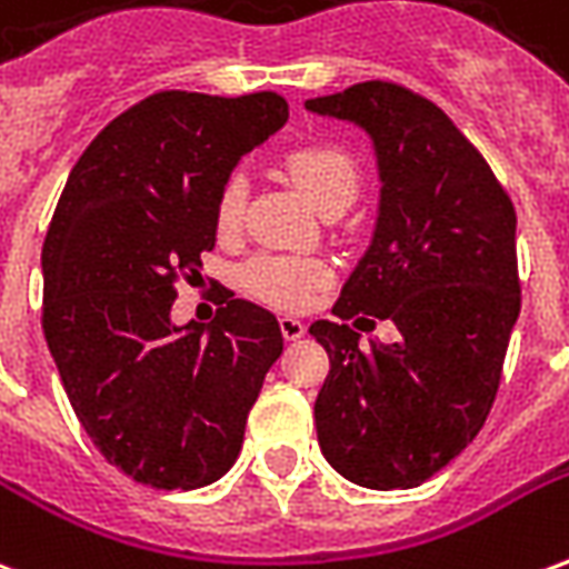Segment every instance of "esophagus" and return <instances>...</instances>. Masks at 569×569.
Segmentation results:
<instances>
[{"label":"esophagus","mask_w":569,"mask_h":569,"mask_svg":"<svg viewBox=\"0 0 569 569\" xmlns=\"http://www.w3.org/2000/svg\"><path fill=\"white\" fill-rule=\"evenodd\" d=\"M280 332H283L286 341H298V338H305L308 326H305V320H298V317H280Z\"/></svg>","instance_id":"obj_1"}]
</instances>
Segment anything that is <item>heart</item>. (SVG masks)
<instances>
[{
    "label": "heart",
    "instance_id": "heart-1",
    "mask_svg": "<svg viewBox=\"0 0 569 569\" xmlns=\"http://www.w3.org/2000/svg\"><path fill=\"white\" fill-rule=\"evenodd\" d=\"M286 170L296 179V186L305 191V198L320 212L329 210L332 203L357 198V163L338 146H326V142L301 146L286 158ZM243 203H247V179L240 173L228 176L219 188V200H216L219 231H234L243 219ZM329 280H332V268L322 259H310V256L261 252L256 259H249L243 268V289L249 296L283 310L305 308Z\"/></svg>",
    "mask_w": 569,
    "mask_h": 569
}]
</instances>
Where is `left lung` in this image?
Instances as JSON below:
<instances>
[{
    "label": "left lung",
    "instance_id": "left-lung-1",
    "mask_svg": "<svg viewBox=\"0 0 569 569\" xmlns=\"http://www.w3.org/2000/svg\"><path fill=\"white\" fill-rule=\"evenodd\" d=\"M371 137L381 176L366 256L310 335L329 353L313 420L326 460L353 485L418 488L476 439L521 310L515 207L488 161L427 97L362 81L308 100ZM393 319L396 346L358 347L343 322Z\"/></svg>",
    "mask_w": 569,
    "mask_h": 569
}]
</instances>
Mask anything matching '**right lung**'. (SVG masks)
<instances>
[{
  "label": "right lung",
  "instance_id": "1",
  "mask_svg": "<svg viewBox=\"0 0 569 569\" xmlns=\"http://www.w3.org/2000/svg\"><path fill=\"white\" fill-rule=\"evenodd\" d=\"M286 118L273 91L151 93L97 133L57 200L42 247L44 341L84 432L140 485L222 478L283 353L271 310L228 289L210 326H176L170 308L216 247L222 182Z\"/></svg>",
  "mask_w": 569,
  "mask_h": 569
}]
</instances>
